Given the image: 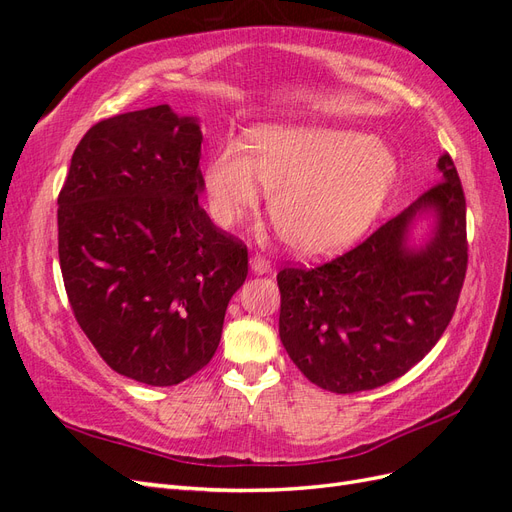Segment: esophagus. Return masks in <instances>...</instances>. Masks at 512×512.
Masks as SVG:
<instances>
[{
	"label": "esophagus",
	"instance_id": "obj_1",
	"mask_svg": "<svg viewBox=\"0 0 512 512\" xmlns=\"http://www.w3.org/2000/svg\"><path fill=\"white\" fill-rule=\"evenodd\" d=\"M250 267H252L254 273H260V275L262 273H269L271 271V260L262 256V254H254L250 258Z\"/></svg>",
	"mask_w": 512,
	"mask_h": 512
}]
</instances>
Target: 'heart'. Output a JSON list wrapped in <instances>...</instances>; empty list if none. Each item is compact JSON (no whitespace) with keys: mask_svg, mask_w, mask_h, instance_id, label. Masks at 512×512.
<instances>
[{"mask_svg":"<svg viewBox=\"0 0 512 512\" xmlns=\"http://www.w3.org/2000/svg\"><path fill=\"white\" fill-rule=\"evenodd\" d=\"M247 153L226 141L207 166L213 218L235 224L271 190V218L288 245L329 254L361 237L397 179V158L378 138L344 128L265 126L247 134Z\"/></svg>","mask_w":512,"mask_h":512,"instance_id":"b5f03b06","label":"heart"}]
</instances>
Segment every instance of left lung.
Masks as SVG:
<instances>
[{
    "label": "left lung",
    "instance_id": "8db88e82",
    "mask_svg": "<svg viewBox=\"0 0 512 512\" xmlns=\"http://www.w3.org/2000/svg\"><path fill=\"white\" fill-rule=\"evenodd\" d=\"M442 181L342 256L277 273L280 339L301 374L331 393H359L404 376L438 344L468 271L466 194L444 151ZM439 211L437 235L406 251L416 212Z\"/></svg>",
    "mask_w": 512,
    "mask_h": 512
}]
</instances>
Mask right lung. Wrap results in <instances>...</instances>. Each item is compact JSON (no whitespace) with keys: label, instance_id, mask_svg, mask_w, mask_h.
Returning a JSON list of instances; mask_svg holds the SVG:
<instances>
[{"label":"right lung","instance_id":"right-lung-1","mask_svg":"<svg viewBox=\"0 0 512 512\" xmlns=\"http://www.w3.org/2000/svg\"><path fill=\"white\" fill-rule=\"evenodd\" d=\"M203 132L160 104L98 121L57 198V252L72 314L102 361L173 386L218 350L247 277V245L198 205Z\"/></svg>","mask_w":512,"mask_h":512}]
</instances>
